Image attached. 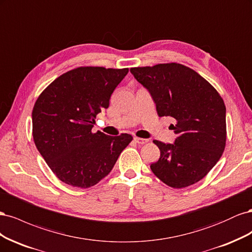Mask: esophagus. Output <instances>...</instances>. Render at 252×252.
Wrapping results in <instances>:
<instances>
[{
  "label": "esophagus",
  "mask_w": 252,
  "mask_h": 252,
  "mask_svg": "<svg viewBox=\"0 0 252 252\" xmlns=\"http://www.w3.org/2000/svg\"><path fill=\"white\" fill-rule=\"evenodd\" d=\"M133 140H134V142H136L138 144H141V145L146 144L149 141L148 139H142V138H134Z\"/></svg>",
  "instance_id": "1"
}]
</instances>
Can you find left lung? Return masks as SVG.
<instances>
[{"instance_id": "left-lung-1", "label": "left lung", "mask_w": 252, "mask_h": 252, "mask_svg": "<svg viewBox=\"0 0 252 252\" xmlns=\"http://www.w3.org/2000/svg\"><path fill=\"white\" fill-rule=\"evenodd\" d=\"M148 90L158 117H171L177 139L154 143L161 151L150 168L166 185L184 188L202 180L222 157L226 145V107L210 84L190 68L158 64L131 68Z\"/></svg>"}]
</instances>
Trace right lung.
<instances>
[{"instance_id":"add662e5","label":"right lung","mask_w":252,"mask_h":252,"mask_svg":"<svg viewBox=\"0 0 252 252\" xmlns=\"http://www.w3.org/2000/svg\"><path fill=\"white\" fill-rule=\"evenodd\" d=\"M127 73L128 68L79 67L56 79L37 97L33 141L52 172L66 184L95 185L132 141L128 133L91 131L96 114L109 107L112 93Z\"/></svg>"}]
</instances>
